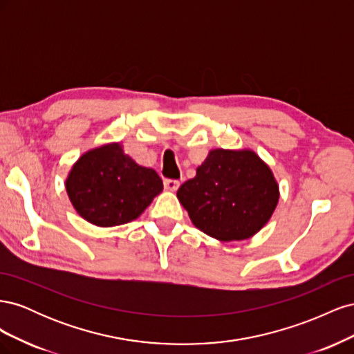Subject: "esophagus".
<instances>
[{
	"mask_svg": "<svg viewBox=\"0 0 354 354\" xmlns=\"http://www.w3.org/2000/svg\"><path fill=\"white\" fill-rule=\"evenodd\" d=\"M164 187L171 190V192H176L180 187V181L174 180V178H165L164 180Z\"/></svg>",
	"mask_w": 354,
	"mask_h": 354,
	"instance_id": "34e87169",
	"label": "esophagus"
}]
</instances>
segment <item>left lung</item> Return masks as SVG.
I'll return each instance as SVG.
<instances>
[{
    "mask_svg": "<svg viewBox=\"0 0 354 354\" xmlns=\"http://www.w3.org/2000/svg\"><path fill=\"white\" fill-rule=\"evenodd\" d=\"M195 226L220 241L248 239L269 221L279 199L270 168L251 151H211L177 190Z\"/></svg>",
    "mask_w": 354,
    "mask_h": 354,
    "instance_id": "left-lung-1",
    "label": "left lung"
}]
</instances>
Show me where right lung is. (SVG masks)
I'll return each mask as SVG.
<instances>
[{
    "label": "right lung",
    "instance_id": "add662e5",
    "mask_svg": "<svg viewBox=\"0 0 354 354\" xmlns=\"http://www.w3.org/2000/svg\"><path fill=\"white\" fill-rule=\"evenodd\" d=\"M162 187L155 169L136 164L118 143L82 155L66 180L73 208L100 227L136 220Z\"/></svg>",
    "mask_w": 354,
    "mask_h": 354
}]
</instances>
